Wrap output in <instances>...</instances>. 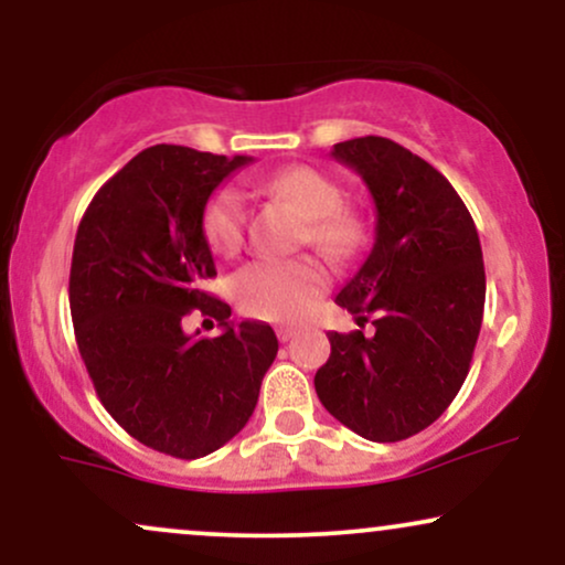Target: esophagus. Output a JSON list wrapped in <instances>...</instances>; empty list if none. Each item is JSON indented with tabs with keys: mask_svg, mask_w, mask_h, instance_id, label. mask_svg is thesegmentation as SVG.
<instances>
[{
	"mask_svg": "<svg viewBox=\"0 0 565 565\" xmlns=\"http://www.w3.org/2000/svg\"><path fill=\"white\" fill-rule=\"evenodd\" d=\"M276 334H278V340H281V342H289L291 337L297 334V329L295 327H278Z\"/></svg>",
	"mask_w": 565,
	"mask_h": 565,
	"instance_id": "obj_1",
	"label": "esophagus"
}]
</instances>
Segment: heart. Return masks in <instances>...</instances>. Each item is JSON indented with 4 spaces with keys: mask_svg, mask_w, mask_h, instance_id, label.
I'll list each match as a JSON object with an SVG mask.
<instances>
[{
    "mask_svg": "<svg viewBox=\"0 0 565 565\" xmlns=\"http://www.w3.org/2000/svg\"><path fill=\"white\" fill-rule=\"evenodd\" d=\"M268 188L289 199L308 217L305 238L332 260H350L364 246L366 231L353 210L342 206V188L313 167H287L268 180ZM246 204L236 185L212 193L201 215L206 244L217 255H236L244 242ZM327 287V274L313 260H263L236 270L231 289L246 316L268 321L302 319Z\"/></svg>",
    "mask_w": 565,
    "mask_h": 565,
    "instance_id": "obj_1",
    "label": "heart"
}]
</instances>
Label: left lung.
I'll return each instance as SVG.
<instances>
[{
    "label": "left lung",
    "mask_w": 565,
    "mask_h": 565,
    "mask_svg": "<svg viewBox=\"0 0 565 565\" xmlns=\"http://www.w3.org/2000/svg\"><path fill=\"white\" fill-rule=\"evenodd\" d=\"M377 210L364 265L337 295L374 334L329 332L316 372L323 408L361 438L393 444L433 425L470 372L483 321V252L468 206L436 167L387 138L337 142Z\"/></svg>",
    "instance_id": "obj_1"
}]
</instances>
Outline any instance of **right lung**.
Listing matches in <instances>:
<instances>
[{"label": "right lung", "instance_id": "obj_1", "mask_svg": "<svg viewBox=\"0 0 565 565\" xmlns=\"http://www.w3.org/2000/svg\"><path fill=\"white\" fill-rule=\"evenodd\" d=\"M249 161L146 148L95 193L76 231L68 302L97 398L129 436L178 459L206 457L249 423L278 353L268 323H233L228 305L201 291L217 276L201 215ZM191 309L215 315L224 334L185 335Z\"/></svg>", "mask_w": 565, "mask_h": 565}]
</instances>
